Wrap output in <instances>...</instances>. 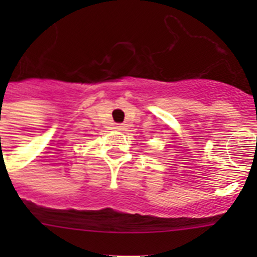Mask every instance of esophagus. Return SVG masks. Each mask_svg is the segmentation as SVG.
<instances>
[{
	"label": "esophagus",
	"instance_id": "obj_1",
	"mask_svg": "<svg viewBox=\"0 0 257 257\" xmlns=\"http://www.w3.org/2000/svg\"><path fill=\"white\" fill-rule=\"evenodd\" d=\"M114 128H115V130H118V131H122V130H123V126H122V124H117Z\"/></svg>",
	"mask_w": 257,
	"mask_h": 257
}]
</instances>
